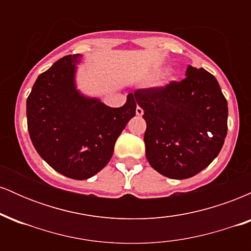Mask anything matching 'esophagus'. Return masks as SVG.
<instances>
[{
  "label": "esophagus",
  "mask_w": 251,
  "mask_h": 251,
  "mask_svg": "<svg viewBox=\"0 0 251 251\" xmlns=\"http://www.w3.org/2000/svg\"><path fill=\"white\" fill-rule=\"evenodd\" d=\"M135 114H137L138 117H142L144 114V109L142 107H139V106H137V108H135Z\"/></svg>",
  "instance_id": "obj_1"
}]
</instances>
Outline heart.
I'll list each match as a JSON object with an SVG mask.
<instances>
[{"instance_id": "heart-1", "label": "heart", "mask_w": 251, "mask_h": 251, "mask_svg": "<svg viewBox=\"0 0 251 251\" xmlns=\"http://www.w3.org/2000/svg\"><path fill=\"white\" fill-rule=\"evenodd\" d=\"M170 79H171V75H170L169 73H166L165 75L163 76V81H162V82H166V81H168V80H170Z\"/></svg>"}]
</instances>
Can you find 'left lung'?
<instances>
[{"mask_svg":"<svg viewBox=\"0 0 251 251\" xmlns=\"http://www.w3.org/2000/svg\"><path fill=\"white\" fill-rule=\"evenodd\" d=\"M185 76L133 94L144 109L146 158L155 171L172 179L194 177L209 166L227 131V102L216 77L192 66Z\"/></svg>","mask_w":251,"mask_h":251,"instance_id":"1","label":"left lung"}]
</instances>
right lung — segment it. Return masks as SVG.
<instances>
[{"instance_id": "1", "label": "right lung", "mask_w": 251, "mask_h": 251, "mask_svg": "<svg viewBox=\"0 0 251 251\" xmlns=\"http://www.w3.org/2000/svg\"><path fill=\"white\" fill-rule=\"evenodd\" d=\"M81 55L63 56L40 74L27 99L31 143L48 165L72 179H87L107 165L118 137L135 116L133 94L119 108L76 88Z\"/></svg>"}]
</instances>
